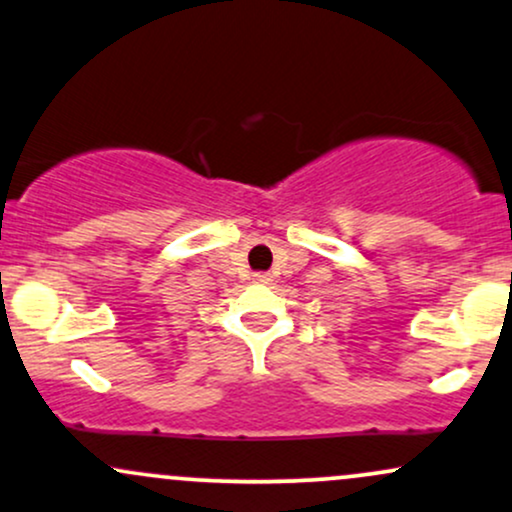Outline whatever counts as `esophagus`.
I'll return each mask as SVG.
<instances>
[{
  "label": "esophagus",
  "mask_w": 512,
  "mask_h": 512,
  "mask_svg": "<svg viewBox=\"0 0 512 512\" xmlns=\"http://www.w3.org/2000/svg\"><path fill=\"white\" fill-rule=\"evenodd\" d=\"M252 279H255L257 284H269V281H272V274H267V272H255V274H252Z\"/></svg>",
  "instance_id": "obj_1"
}]
</instances>
